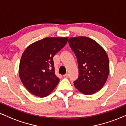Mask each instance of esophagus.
I'll list each match as a JSON object with an SVG mask.
<instances>
[{"mask_svg": "<svg viewBox=\"0 0 126 126\" xmlns=\"http://www.w3.org/2000/svg\"><path fill=\"white\" fill-rule=\"evenodd\" d=\"M63 77L65 78H67L68 77H69V75H68L67 73H66V74L63 75Z\"/></svg>", "mask_w": 126, "mask_h": 126, "instance_id": "esophagus-1", "label": "esophagus"}]
</instances>
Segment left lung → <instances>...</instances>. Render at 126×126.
<instances>
[{"label":"left lung","mask_w":126,"mask_h":126,"mask_svg":"<svg viewBox=\"0 0 126 126\" xmlns=\"http://www.w3.org/2000/svg\"><path fill=\"white\" fill-rule=\"evenodd\" d=\"M69 44L76 56L79 77L75 88L85 95H91L103 87L109 75V59L96 41L86 37H71Z\"/></svg>","instance_id":"left-lung-1"}]
</instances>
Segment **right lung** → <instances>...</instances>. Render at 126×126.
<instances>
[{"label":"right lung","instance_id":"obj_1","mask_svg":"<svg viewBox=\"0 0 126 126\" xmlns=\"http://www.w3.org/2000/svg\"><path fill=\"white\" fill-rule=\"evenodd\" d=\"M68 37H47L28 46L20 60L19 75L22 83L32 94L44 98L59 82L55 75L53 57L64 47Z\"/></svg>","mask_w":126,"mask_h":126}]
</instances>
